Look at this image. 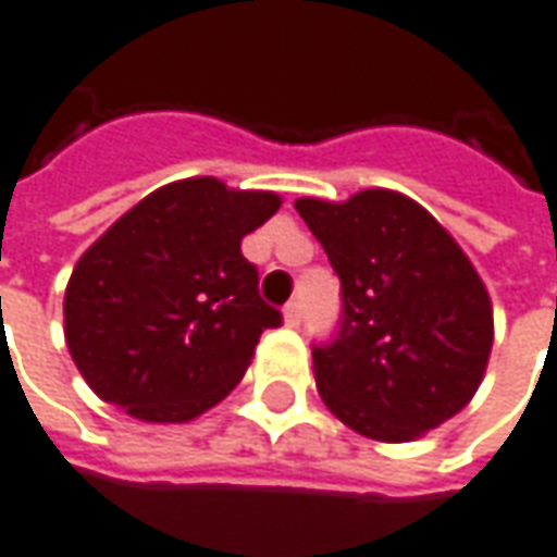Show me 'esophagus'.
<instances>
[{
	"label": "esophagus",
	"instance_id": "34e87169",
	"mask_svg": "<svg viewBox=\"0 0 557 557\" xmlns=\"http://www.w3.org/2000/svg\"><path fill=\"white\" fill-rule=\"evenodd\" d=\"M283 323L293 329L301 326V305H298V301H289V305L283 308Z\"/></svg>",
	"mask_w": 557,
	"mask_h": 557
}]
</instances>
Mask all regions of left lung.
I'll return each mask as SVG.
<instances>
[{
  "label": "left lung",
  "instance_id": "1",
  "mask_svg": "<svg viewBox=\"0 0 557 557\" xmlns=\"http://www.w3.org/2000/svg\"><path fill=\"white\" fill-rule=\"evenodd\" d=\"M342 280L338 338L313 347L326 408L374 442H414L469 406L494 344V308L469 256L418 200L366 188L298 198Z\"/></svg>",
  "mask_w": 557,
  "mask_h": 557
}]
</instances>
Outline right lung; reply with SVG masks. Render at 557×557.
<instances>
[{"label":"right lung","instance_id":"1","mask_svg":"<svg viewBox=\"0 0 557 557\" xmlns=\"http://www.w3.org/2000/svg\"><path fill=\"white\" fill-rule=\"evenodd\" d=\"M280 203L215 176L176 180L85 249L63 295V332L103 403L136 421L185 423L237 387L264 329L280 326L240 240Z\"/></svg>","mask_w":557,"mask_h":557}]
</instances>
